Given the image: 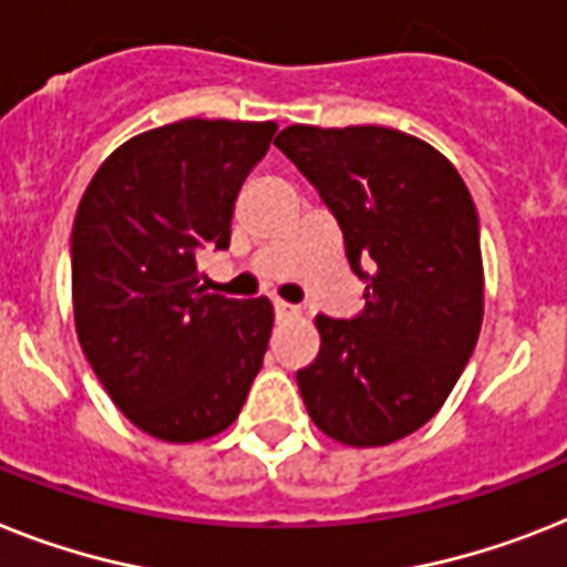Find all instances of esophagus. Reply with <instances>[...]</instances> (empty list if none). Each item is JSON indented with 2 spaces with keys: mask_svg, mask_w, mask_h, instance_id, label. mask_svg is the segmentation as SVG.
Masks as SVG:
<instances>
[{
  "mask_svg": "<svg viewBox=\"0 0 567 567\" xmlns=\"http://www.w3.org/2000/svg\"><path fill=\"white\" fill-rule=\"evenodd\" d=\"M275 316H278V318H298V316H301V307H298V303H289V301H280V298H275Z\"/></svg>",
  "mask_w": 567,
  "mask_h": 567,
  "instance_id": "esophagus-1",
  "label": "esophagus"
}]
</instances>
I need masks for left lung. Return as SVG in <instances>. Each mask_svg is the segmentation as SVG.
I'll return each mask as SVG.
<instances>
[{
	"label": "left lung",
	"instance_id": "8db88e82",
	"mask_svg": "<svg viewBox=\"0 0 567 567\" xmlns=\"http://www.w3.org/2000/svg\"><path fill=\"white\" fill-rule=\"evenodd\" d=\"M275 147L330 208L364 284L357 318H316L303 405L348 446L400 441L437 414L478 341V210L452 162L400 130L292 124Z\"/></svg>",
	"mask_w": 567,
	"mask_h": 567
}]
</instances>
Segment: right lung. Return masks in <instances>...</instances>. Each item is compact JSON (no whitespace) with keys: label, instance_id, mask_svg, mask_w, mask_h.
Instances as JSON below:
<instances>
[{"label":"right lung","instance_id":"add662e5","mask_svg":"<svg viewBox=\"0 0 567 567\" xmlns=\"http://www.w3.org/2000/svg\"><path fill=\"white\" fill-rule=\"evenodd\" d=\"M272 121L185 118L121 144L78 205V339L142 432L205 441L237 420L272 333L269 298L208 292L199 251L228 249L234 203Z\"/></svg>","mask_w":567,"mask_h":567}]
</instances>
